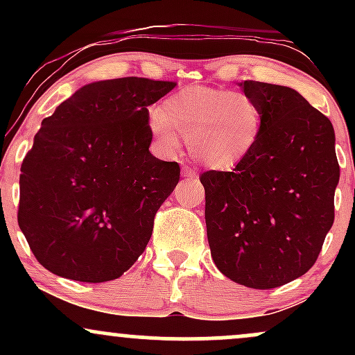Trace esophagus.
<instances>
[{"mask_svg":"<svg viewBox=\"0 0 355 355\" xmlns=\"http://www.w3.org/2000/svg\"><path fill=\"white\" fill-rule=\"evenodd\" d=\"M182 175L185 178H197V172H195V170L191 168V166H189V165H183L182 166Z\"/></svg>","mask_w":355,"mask_h":355,"instance_id":"esophagus-1","label":"esophagus"}]
</instances>
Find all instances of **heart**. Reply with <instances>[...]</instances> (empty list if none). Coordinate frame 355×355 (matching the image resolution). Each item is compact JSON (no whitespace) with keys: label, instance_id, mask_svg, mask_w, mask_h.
Wrapping results in <instances>:
<instances>
[{"label":"heart","instance_id":"1","mask_svg":"<svg viewBox=\"0 0 355 355\" xmlns=\"http://www.w3.org/2000/svg\"><path fill=\"white\" fill-rule=\"evenodd\" d=\"M157 145L173 155L180 137L189 138L191 157L211 170H230L255 150L263 128L260 103L245 92L187 87L150 113Z\"/></svg>","mask_w":355,"mask_h":355}]
</instances>
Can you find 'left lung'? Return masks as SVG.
<instances>
[{
	"instance_id": "8db88e82",
	"label": "left lung",
	"mask_w": 355,
	"mask_h": 355,
	"mask_svg": "<svg viewBox=\"0 0 355 355\" xmlns=\"http://www.w3.org/2000/svg\"><path fill=\"white\" fill-rule=\"evenodd\" d=\"M240 87L262 107V135L232 172L200 175L207 237L223 275L274 288L315 263L331 230L340 175L336 135L295 89L254 80Z\"/></svg>"
}]
</instances>
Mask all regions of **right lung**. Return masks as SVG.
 I'll use <instances>...</instances> for the list:
<instances>
[{
	"label": "right lung",
	"mask_w": 355,
	"mask_h": 355,
	"mask_svg": "<svg viewBox=\"0 0 355 355\" xmlns=\"http://www.w3.org/2000/svg\"><path fill=\"white\" fill-rule=\"evenodd\" d=\"M175 85L96 81L42 121L21 164L18 223L46 270L107 282L144 254L155 215L180 180L177 162L148 152V107Z\"/></svg>",
	"instance_id": "add662e5"
}]
</instances>
